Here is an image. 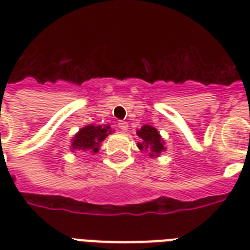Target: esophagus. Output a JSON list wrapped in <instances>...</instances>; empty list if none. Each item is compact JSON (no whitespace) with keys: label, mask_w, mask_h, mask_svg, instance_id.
I'll list each match as a JSON object with an SVG mask.
<instances>
[{"label":"esophagus","mask_w":250,"mask_h":250,"mask_svg":"<svg viewBox=\"0 0 250 250\" xmlns=\"http://www.w3.org/2000/svg\"><path fill=\"white\" fill-rule=\"evenodd\" d=\"M118 127L119 129H122V131H127V129H128V123H127V122L121 121L118 123Z\"/></svg>","instance_id":"esophagus-1"}]
</instances>
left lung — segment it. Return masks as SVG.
Instances as JSON below:
<instances>
[{
  "label": "left lung",
  "mask_w": 250,
  "mask_h": 250,
  "mask_svg": "<svg viewBox=\"0 0 250 250\" xmlns=\"http://www.w3.org/2000/svg\"><path fill=\"white\" fill-rule=\"evenodd\" d=\"M137 136L142 140V142L137 144L138 148L141 151H150L151 157L159 156L163 151H165L164 140L154 127L148 125H142L141 129L137 131Z\"/></svg>",
  "instance_id": "obj_1"
}]
</instances>
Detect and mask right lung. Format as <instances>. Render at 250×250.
Listing matches in <instances>:
<instances>
[{
	"instance_id": "1",
	"label": "right lung",
	"mask_w": 250,
	"mask_h": 250,
	"mask_svg": "<svg viewBox=\"0 0 250 250\" xmlns=\"http://www.w3.org/2000/svg\"><path fill=\"white\" fill-rule=\"evenodd\" d=\"M109 133H112L109 125H85L77 132L71 144V148L77 151H89L96 154L99 151L100 142L106 138Z\"/></svg>"
}]
</instances>
